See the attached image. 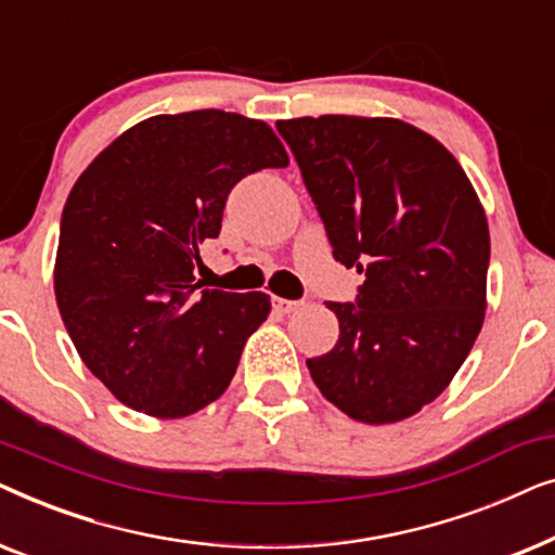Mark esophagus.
<instances>
[{"mask_svg": "<svg viewBox=\"0 0 555 555\" xmlns=\"http://www.w3.org/2000/svg\"><path fill=\"white\" fill-rule=\"evenodd\" d=\"M300 300H287V298H272V308L278 310V313H293V310H298Z\"/></svg>", "mask_w": 555, "mask_h": 555, "instance_id": "obj_1", "label": "esophagus"}]
</instances>
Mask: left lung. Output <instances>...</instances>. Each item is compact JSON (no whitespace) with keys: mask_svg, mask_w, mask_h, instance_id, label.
Instances as JSON below:
<instances>
[{"mask_svg":"<svg viewBox=\"0 0 555 555\" xmlns=\"http://www.w3.org/2000/svg\"><path fill=\"white\" fill-rule=\"evenodd\" d=\"M333 257L366 275L356 302H325L338 340L308 359L325 399L391 424L447 389L485 321L490 232L450 151L397 118L278 120Z\"/></svg>","mask_w":555,"mask_h":555,"instance_id":"8db88e82","label":"left lung"}]
</instances>
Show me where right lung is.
Segmentation results:
<instances>
[{
  "mask_svg": "<svg viewBox=\"0 0 555 555\" xmlns=\"http://www.w3.org/2000/svg\"><path fill=\"white\" fill-rule=\"evenodd\" d=\"M262 120L189 111L141 120L75 181L60 219L55 298L93 376L135 412L179 420L230 386L270 295L199 291L232 186L283 169Z\"/></svg>",
  "mask_w": 555,
  "mask_h": 555,
  "instance_id": "1",
  "label": "right lung"
}]
</instances>
